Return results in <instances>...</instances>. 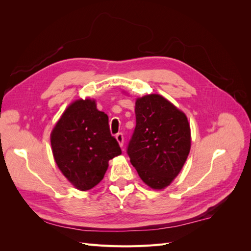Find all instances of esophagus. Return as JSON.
<instances>
[{"label":"esophagus","mask_w":251,"mask_h":251,"mask_svg":"<svg viewBox=\"0 0 251 251\" xmlns=\"http://www.w3.org/2000/svg\"><path fill=\"white\" fill-rule=\"evenodd\" d=\"M116 140L118 141L119 146L123 148L124 147V134L123 133H118L116 134Z\"/></svg>","instance_id":"obj_1"}]
</instances>
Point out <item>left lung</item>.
Wrapping results in <instances>:
<instances>
[{
    "label": "left lung",
    "mask_w": 251,
    "mask_h": 251,
    "mask_svg": "<svg viewBox=\"0 0 251 251\" xmlns=\"http://www.w3.org/2000/svg\"><path fill=\"white\" fill-rule=\"evenodd\" d=\"M135 114L136 126L126 153L144 183L163 189L178 176L189 154L187 117L158 94L137 98Z\"/></svg>",
    "instance_id": "8db88e82"
}]
</instances>
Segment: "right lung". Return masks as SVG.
<instances>
[{
  "label": "right lung",
  "instance_id": "add662e5",
  "mask_svg": "<svg viewBox=\"0 0 251 251\" xmlns=\"http://www.w3.org/2000/svg\"><path fill=\"white\" fill-rule=\"evenodd\" d=\"M51 147L58 169L79 191L100 183L110 159L121 154L109 117L94 100H75L66 109L52 130Z\"/></svg>",
  "mask_w": 251,
  "mask_h": 251
}]
</instances>
